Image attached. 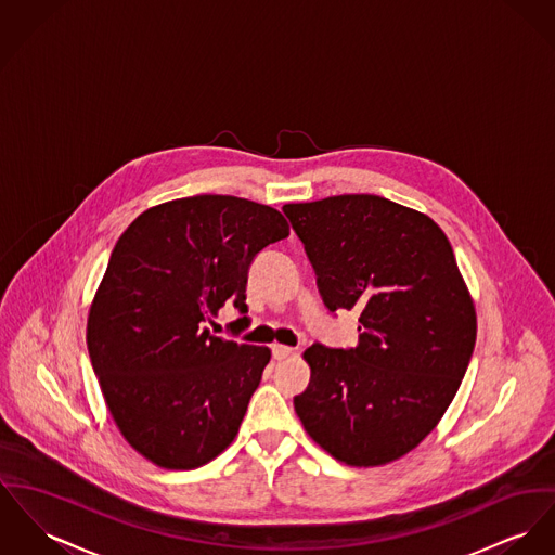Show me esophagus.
Returning a JSON list of instances; mask_svg holds the SVG:
<instances>
[{
    "mask_svg": "<svg viewBox=\"0 0 555 555\" xmlns=\"http://www.w3.org/2000/svg\"><path fill=\"white\" fill-rule=\"evenodd\" d=\"M292 352H294V348H289V346H283V344H274L272 346V359H276V361L287 359Z\"/></svg>",
    "mask_w": 555,
    "mask_h": 555,
    "instance_id": "1",
    "label": "esophagus"
}]
</instances>
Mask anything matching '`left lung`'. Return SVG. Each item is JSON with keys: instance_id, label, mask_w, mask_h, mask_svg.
Here are the masks:
<instances>
[{"instance_id": "left-lung-1", "label": "left lung", "mask_w": 555, "mask_h": 555, "mask_svg": "<svg viewBox=\"0 0 555 555\" xmlns=\"http://www.w3.org/2000/svg\"><path fill=\"white\" fill-rule=\"evenodd\" d=\"M325 306L359 310V344H312L294 397L306 433L334 459L376 467L414 450L469 367L475 308L441 228L374 194L285 205Z\"/></svg>"}]
</instances>
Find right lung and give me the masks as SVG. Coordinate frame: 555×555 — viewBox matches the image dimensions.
Segmentation results:
<instances>
[{
	"label": "right lung",
	"mask_w": 555,
	"mask_h": 555,
	"mask_svg": "<svg viewBox=\"0 0 555 555\" xmlns=\"http://www.w3.org/2000/svg\"><path fill=\"white\" fill-rule=\"evenodd\" d=\"M287 236L276 209L203 194L147 209L118 238L86 344L109 414L158 467L196 469L236 437L270 350L207 321L225 301L247 312L254 259Z\"/></svg>",
	"instance_id": "obj_1"
}]
</instances>
